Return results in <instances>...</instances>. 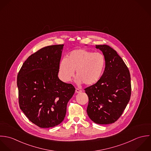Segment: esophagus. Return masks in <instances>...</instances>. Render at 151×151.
I'll use <instances>...</instances> for the list:
<instances>
[{
  "label": "esophagus",
  "mask_w": 151,
  "mask_h": 151,
  "mask_svg": "<svg viewBox=\"0 0 151 151\" xmlns=\"http://www.w3.org/2000/svg\"><path fill=\"white\" fill-rule=\"evenodd\" d=\"M75 91H76V93H82V91H81V90H80V89H78V88H76Z\"/></svg>",
  "instance_id": "esophagus-1"
}]
</instances>
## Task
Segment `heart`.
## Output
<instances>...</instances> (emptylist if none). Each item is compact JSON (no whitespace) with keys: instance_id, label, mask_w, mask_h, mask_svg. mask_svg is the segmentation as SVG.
<instances>
[{"instance_id":"heart-1","label":"heart","mask_w":151,"mask_h":151,"mask_svg":"<svg viewBox=\"0 0 151 151\" xmlns=\"http://www.w3.org/2000/svg\"><path fill=\"white\" fill-rule=\"evenodd\" d=\"M105 62L104 56L100 52L94 53L86 49L74 50L60 60V78L64 82H69L76 70L78 83H83L88 86L94 85L102 76Z\"/></svg>"}]
</instances>
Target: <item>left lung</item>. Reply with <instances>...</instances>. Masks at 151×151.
Returning a JSON list of instances; mask_svg holds the SVG:
<instances>
[{
    "label": "left lung",
    "instance_id": "8db88e82",
    "mask_svg": "<svg viewBox=\"0 0 151 151\" xmlns=\"http://www.w3.org/2000/svg\"><path fill=\"white\" fill-rule=\"evenodd\" d=\"M105 58V69L99 82L85 89L89 97L87 113L99 124L114 123L122 115L131 97L129 71L117 52L107 45H96Z\"/></svg>",
    "mask_w": 151,
    "mask_h": 151
}]
</instances>
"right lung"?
I'll return each instance as SVG.
<instances>
[{
	"mask_svg": "<svg viewBox=\"0 0 151 151\" xmlns=\"http://www.w3.org/2000/svg\"><path fill=\"white\" fill-rule=\"evenodd\" d=\"M63 44L44 47L26 60L17 75L19 106L29 120L41 128L64 120L75 89L58 75Z\"/></svg>",
	"mask_w": 151,
	"mask_h": 151,
	"instance_id": "1",
	"label": "right lung"
}]
</instances>
